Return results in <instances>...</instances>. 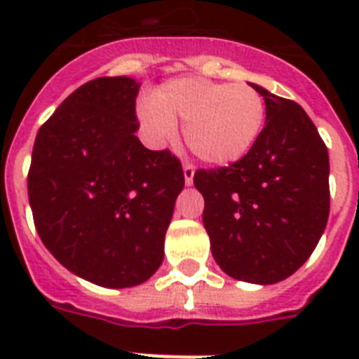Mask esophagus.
<instances>
[{
  "instance_id": "esophagus-1",
  "label": "esophagus",
  "mask_w": 359,
  "mask_h": 359,
  "mask_svg": "<svg viewBox=\"0 0 359 359\" xmlns=\"http://www.w3.org/2000/svg\"><path fill=\"white\" fill-rule=\"evenodd\" d=\"M182 173H184L186 186L194 184V173H196V169H194L191 163H184V165H182Z\"/></svg>"
}]
</instances>
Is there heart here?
I'll return each instance as SVG.
<instances>
[{"label": "heart", "instance_id": "obj_1", "mask_svg": "<svg viewBox=\"0 0 359 359\" xmlns=\"http://www.w3.org/2000/svg\"><path fill=\"white\" fill-rule=\"evenodd\" d=\"M137 117L147 137L163 145L184 121L186 145L208 165H229L255 147L262 132L264 100L251 86L180 76L163 81L152 98L137 104Z\"/></svg>", "mask_w": 359, "mask_h": 359}]
</instances>
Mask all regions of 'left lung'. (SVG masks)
I'll return each mask as SVG.
<instances>
[{
	"instance_id": "8db88e82",
	"label": "left lung",
	"mask_w": 359,
	"mask_h": 359,
	"mask_svg": "<svg viewBox=\"0 0 359 359\" xmlns=\"http://www.w3.org/2000/svg\"><path fill=\"white\" fill-rule=\"evenodd\" d=\"M266 104L255 147L229 168L199 169L203 225L227 276L283 281L309 259L330 214V158L302 106L250 83Z\"/></svg>"
}]
</instances>
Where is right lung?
<instances>
[{"instance_id": "obj_1", "label": "right lung", "mask_w": 359, "mask_h": 359, "mask_svg": "<svg viewBox=\"0 0 359 359\" xmlns=\"http://www.w3.org/2000/svg\"><path fill=\"white\" fill-rule=\"evenodd\" d=\"M128 76L97 78L65 98L36 134L27 194L36 233L78 278L108 289L143 283L184 188L180 162L137 140Z\"/></svg>"}]
</instances>
